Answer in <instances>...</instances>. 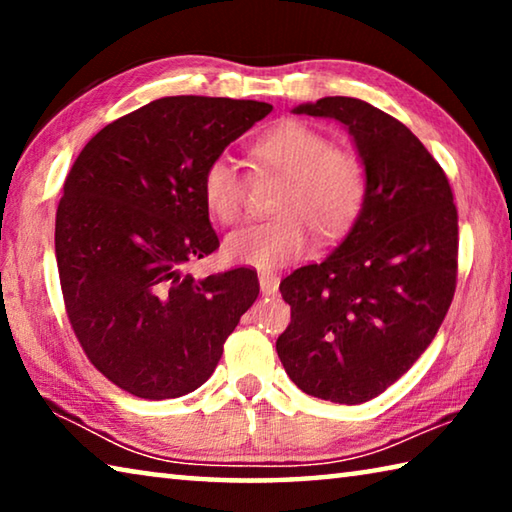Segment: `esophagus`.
I'll use <instances>...</instances> for the list:
<instances>
[{
	"instance_id": "esophagus-1",
	"label": "esophagus",
	"mask_w": 512,
	"mask_h": 512,
	"mask_svg": "<svg viewBox=\"0 0 512 512\" xmlns=\"http://www.w3.org/2000/svg\"><path fill=\"white\" fill-rule=\"evenodd\" d=\"M277 287H280V277L268 271L259 273V289H262L264 296H273V293H277Z\"/></svg>"
}]
</instances>
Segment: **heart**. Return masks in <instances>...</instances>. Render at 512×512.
Here are the masks:
<instances>
[{
  "instance_id": "obj_1",
  "label": "heart",
  "mask_w": 512,
  "mask_h": 512,
  "mask_svg": "<svg viewBox=\"0 0 512 512\" xmlns=\"http://www.w3.org/2000/svg\"><path fill=\"white\" fill-rule=\"evenodd\" d=\"M257 171L282 176L273 194L275 216L246 225L225 239V257L255 268H277L307 253L311 232L339 237L357 219L368 194V173L359 155L336 149L305 121L287 119L264 131L250 146ZM203 201L221 223L246 212L248 180L230 155H214L201 176Z\"/></svg>"
}]
</instances>
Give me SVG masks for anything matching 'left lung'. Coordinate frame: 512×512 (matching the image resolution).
I'll return each instance as SVG.
<instances>
[{"mask_svg":"<svg viewBox=\"0 0 512 512\" xmlns=\"http://www.w3.org/2000/svg\"><path fill=\"white\" fill-rule=\"evenodd\" d=\"M293 112L348 128L368 173V194L348 237L323 262L282 280L291 323L275 350L300 391L361 404L420 359L452 305L454 194L418 137L370 103L325 97Z\"/></svg>","mask_w":512,"mask_h":512,"instance_id":"obj_1","label":"left lung"}]
</instances>
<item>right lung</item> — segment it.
Segmentation results:
<instances>
[{"label": "right lung", "mask_w": 512, "mask_h": 512, "mask_svg": "<svg viewBox=\"0 0 512 512\" xmlns=\"http://www.w3.org/2000/svg\"><path fill=\"white\" fill-rule=\"evenodd\" d=\"M273 110L221 97H164L92 137L67 173L56 262L67 318L92 366L121 391L171 400L203 386L257 300L250 268L196 280L219 248L205 164Z\"/></svg>", "instance_id": "obj_1"}]
</instances>
